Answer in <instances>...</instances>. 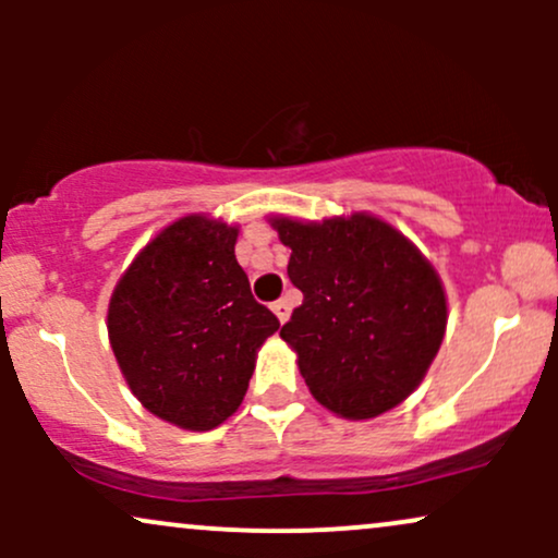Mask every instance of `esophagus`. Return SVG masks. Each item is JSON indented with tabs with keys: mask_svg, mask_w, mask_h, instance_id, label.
I'll return each mask as SVG.
<instances>
[{
	"mask_svg": "<svg viewBox=\"0 0 558 558\" xmlns=\"http://www.w3.org/2000/svg\"><path fill=\"white\" fill-rule=\"evenodd\" d=\"M272 312H275V315H278L280 323H286V319L291 317V304H288V299H278V301H275Z\"/></svg>",
	"mask_w": 558,
	"mask_h": 558,
	"instance_id": "1",
	"label": "esophagus"
}]
</instances>
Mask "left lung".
I'll list each match as a JSON object with an SVG mask.
<instances>
[{"label": "left lung", "instance_id": "left-lung-1", "mask_svg": "<svg viewBox=\"0 0 558 558\" xmlns=\"http://www.w3.org/2000/svg\"><path fill=\"white\" fill-rule=\"evenodd\" d=\"M304 293L280 330L312 396L369 420L420 386L446 332V291L407 235L367 213L301 222L270 217Z\"/></svg>", "mask_w": 558, "mask_h": 558}]
</instances>
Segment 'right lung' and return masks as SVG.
<instances>
[{
	"label": "right lung",
	"mask_w": 558,
	"mask_h": 558,
	"mask_svg": "<svg viewBox=\"0 0 558 558\" xmlns=\"http://www.w3.org/2000/svg\"><path fill=\"white\" fill-rule=\"evenodd\" d=\"M239 228L175 220L114 286L107 330L133 396L183 430H213L246 396L259 345L280 328L235 259Z\"/></svg>",
	"instance_id": "add662e5"
}]
</instances>
